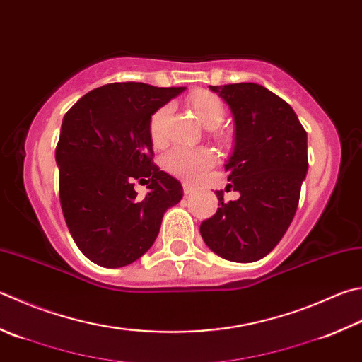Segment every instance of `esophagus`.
<instances>
[{
    "label": "esophagus",
    "instance_id": "esophagus-1",
    "mask_svg": "<svg viewBox=\"0 0 362 362\" xmlns=\"http://www.w3.org/2000/svg\"><path fill=\"white\" fill-rule=\"evenodd\" d=\"M182 189H184V194H186V195L194 194L197 190L195 186H192V184H189V182H182Z\"/></svg>",
    "mask_w": 362,
    "mask_h": 362
}]
</instances>
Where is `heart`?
Here are the masks:
<instances>
[{"label": "heart", "mask_w": 362, "mask_h": 362, "mask_svg": "<svg viewBox=\"0 0 362 362\" xmlns=\"http://www.w3.org/2000/svg\"><path fill=\"white\" fill-rule=\"evenodd\" d=\"M189 105L192 108L197 119L206 129H216L221 126L225 118V105L216 94L208 91H197L190 94ZM170 115V105L158 108L149 118V137L156 146L165 143V121ZM214 154L208 148H182L175 146L163 158V165L170 173L182 180H195L213 165Z\"/></svg>", "instance_id": "obj_1"}]
</instances>
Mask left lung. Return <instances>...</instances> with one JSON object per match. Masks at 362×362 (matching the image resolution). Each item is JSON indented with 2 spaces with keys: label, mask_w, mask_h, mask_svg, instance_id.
Segmentation results:
<instances>
[{
  "label": "left lung",
  "mask_w": 362,
  "mask_h": 362,
  "mask_svg": "<svg viewBox=\"0 0 362 362\" xmlns=\"http://www.w3.org/2000/svg\"><path fill=\"white\" fill-rule=\"evenodd\" d=\"M227 102L235 121V143L225 172L240 199L223 203L202 222L208 247L225 260L252 263L282 240L295 217L308 173V134L293 108L257 83L209 86Z\"/></svg>",
  "instance_id": "8db88e82"
}]
</instances>
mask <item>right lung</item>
<instances>
[{"instance_id": "1", "label": "right lung", "mask_w": 362, "mask_h": 362, "mask_svg": "<svg viewBox=\"0 0 362 362\" xmlns=\"http://www.w3.org/2000/svg\"><path fill=\"white\" fill-rule=\"evenodd\" d=\"M186 88L110 83L85 94L61 124L54 153L59 202L77 247L104 268L139 260L162 217L182 199L181 182L151 162L149 118ZM148 182L139 199L133 182Z\"/></svg>"}]
</instances>
